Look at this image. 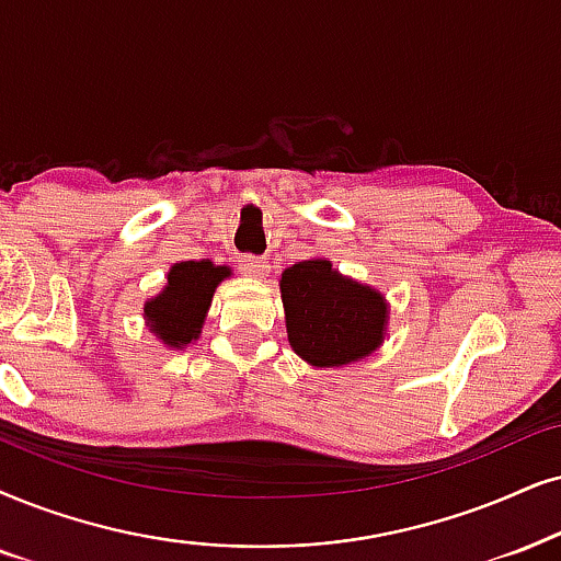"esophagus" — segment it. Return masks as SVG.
<instances>
[{
	"label": "esophagus",
	"mask_w": 561,
	"mask_h": 561,
	"mask_svg": "<svg viewBox=\"0 0 561 561\" xmlns=\"http://www.w3.org/2000/svg\"><path fill=\"white\" fill-rule=\"evenodd\" d=\"M240 272L253 276V279H264L268 274V261L259 256H243L240 259Z\"/></svg>",
	"instance_id": "34e87169"
}]
</instances>
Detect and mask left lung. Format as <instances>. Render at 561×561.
<instances>
[{
    "mask_svg": "<svg viewBox=\"0 0 561 561\" xmlns=\"http://www.w3.org/2000/svg\"><path fill=\"white\" fill-rule=\"evenodd\" d=\"M287 342L313 367L363 363L386 342L391 305L380 289L344 276L329 259L287 266L279 279Z\"/></svg>",
    "mask_w": 561,
    "mask_h": 561,
    "instance_id": "left-lung-1",
    "label": "left lung"
}]
</instances>
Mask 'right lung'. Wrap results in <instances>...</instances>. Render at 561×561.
<instances>
[{
  "instance_id": "1",
  "label": "right lung",
  "mask_w": 561,
  "mask_h": 561,
  "mask_svg": "<svg viewBox=\"0 0 561 561\" xmlns=\"http://www.w3.org/2000/svg\"><path fill=\"white\" fill-rule=\"evenodd\" d=\"M232 274L215 261H179L168 268V282L145 302V323L168 350H186L202 336L215 289Z\"/></svg>"
}]
</instances>
